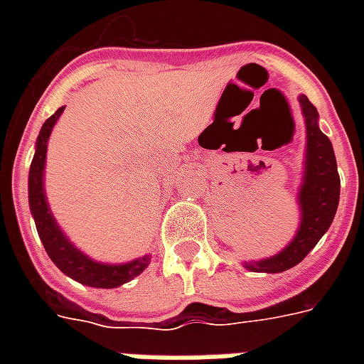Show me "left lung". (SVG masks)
<instances>
[{
    "mask_svg": "<svg viewBox=\"0 0 364 364\" xmlns=\"http://www.w3.org/2000/svg\"><path fill=\"white\" fill-rule=\"evenodd\" d=\"M298 101L304 112L306 134H308L304 183L298 195L302 222L296 237L279 255L255 263H245L250 271L281 273L298 265L328 232L339 205V173H337L333 146L318 127V111L308 101V97L302 95Z\"/></svg>",
    "mask_w": 364,
    "mask_h": 364,
    "instance_id": "obj_1",
    "label": "left lung"
}]
</instances>
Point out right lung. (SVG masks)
Returning <instances> with one entry per match:
<instances>
[{
    "label": "right lung",
    "mask_w": 364,
    "mask_h": 364,
    "mask_svg": "<svg viewBox=\"0 0 364 364\" xmlns=\"http://www.w3.org/2000/svg\"><path fill=\"white\" fill-rule=\"evenodd\" d=\"M64 111V107L52 114L50 119L44 120L41 134L36 140V151L33 164H31V171H28V205H31V213L35 216L36 230L43 242L44 250L48 253V257L54 261V265L72 277L74 281L87 284V287H95V289H114L124 282L132 281L134 277L142 273L144 269L148 267L150 257L144 255L140 259L130 261L124 265H103V263H95L90 257H85L80 250H75L74 245L68 242V237L62 234L58 224L54 220V216L48 210L46 205V197H44L43 187V171H44V159H46V142L50 138V132L56 120Z\"/></svg>",
    "instance_id": "1"
}]
</instances>
